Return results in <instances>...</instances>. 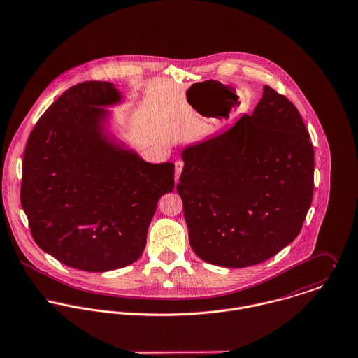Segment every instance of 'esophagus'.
<instances>
[{
    "label": "esophagus",
    "mask_w": 358,
    "mask_h": 358,
    "mask_svg": "<svg viewBox=\"0 0 358 358\" xmlns=\"http://www.w3.org/2000/svg\"><path fill=\"white\" fill-rule=\"evenodd\" d=\"M182 169H184V162L182 160H177L176 163H174V173H176V184L178 182V178H180V176H181V171H182Z\"/></svg>",
    "instance_id": "1"
}]
</instances>
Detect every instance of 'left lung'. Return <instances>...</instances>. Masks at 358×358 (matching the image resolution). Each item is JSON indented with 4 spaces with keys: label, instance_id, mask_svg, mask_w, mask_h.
Listing matches in <instances>:
<instances>
[{
    "label": "left lung",
    "instance_id": "1",
    "mask_svg": "<svg viewBox=\"0 0 358 358\" xmlns=\"http://www.w3.org/2000/svg\"><path fill=\"white\" fill-rule=\"evenodd\" d=\"M177 184L192 250L203 261L245 268L302 229L315 188V150L296 107L271 86L251 115L182 152Z\"/></svg>",
    "mask_w": 358,
    "mask_h": 358
}]
</instances>
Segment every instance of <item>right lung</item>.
Masks as SVG:
<instances>
[{
    "label": "right lung",
    "mask_w": 358,
    "mask_h": 358,
    "mask_svg": "<svg viewBox=\"0 0 358 358\" xmlns=\"http://www.w3.org/2000/svg\"><path fill=\"white\" fill-rule=\"evenodd\" d=\"M120 100L110 82L67 89L41 117L23 155L22 207L31 236L62 264L107 272L136 262L174 164L148 163L101 134L104 110Z\"/></svg>",
    "instance_id": "obj_1"
}]
</instances>
